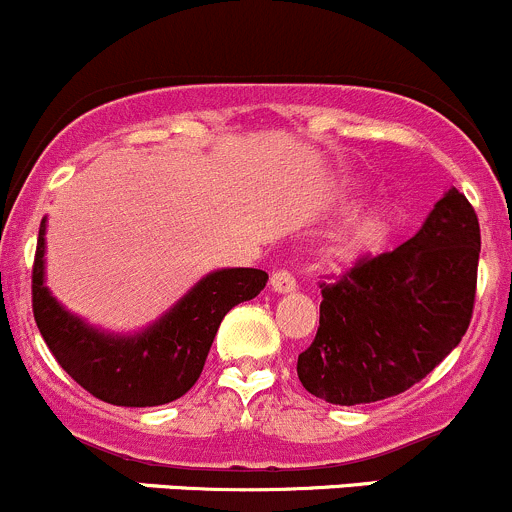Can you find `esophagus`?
<instances>
[{
	"mask_svg": "<svg viewBox=\"0 0 512 512\" xmlns=\"http://www.w3.org/2000/svg\"><path fill=\"white\" fill-rule=\"evenodd\" d=\"M270 287H272V292H277V294H289L297 289V282H294V277L289 275L287 270H277V272H272Z\"/></svg>",
	"mask_w": 512,
	"mask_h": 512,
	"instance_id": "obj_1",
	"label": "esophagus"
}]
</instances>
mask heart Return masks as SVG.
<instances>
[{
	"label": "heart",
	"instance_id": "b5f03b06",
	"mask_svg": "<svg viewBox=\"0 0 512 512\" xmlns=\"http://www.w3.org/2000/svg\"><path fill=\"white\" fill-rule=\"evenodd\" d=\"M401 213L396 205L379 203L369 208L366 213L356 215L347 225L334 230L324 242L322 252L327 260L332 262H352L361 252L371 250V247L381 245L394 235L399 227Z\"/></svg>",
	"mask_w": 512,
	"mask_h": 512
}]
</instances>
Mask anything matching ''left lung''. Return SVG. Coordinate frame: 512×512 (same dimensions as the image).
I'll return each instance as SVG.
<instances>
[{"label":"left lung","mask_w":512,"mask_h":512,"mask_svg":"<svg viewBox=\"0 0 512 512\" xmlns=\"http://www.w3.org/2000/svg\"><path fill=\"white\" fill-rule=\"evenodd\" d=\"M478 255L476 210L451 188L411 240L322 285L317 337L297 359L304 389L359 406L431 374L471 324Z\"/></svg>","instance_id":"1"}]
</instances>
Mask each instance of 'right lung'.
Here are the masks:
<instances>
[{
	"label": "right lung",
	"mask_w": 512,
	"mask_h": 512,
	"mask_svg": "<svg viewBox=\"0 0 512 512\" xmlns=\"http://www.w3.org/2000/svg\"><path fill=\"white\" fill-rule=\"evenodd\" d=\"M46 218L32 272L34 319L61 369L96 399L113 406H163L200 379L220 322L235 304L257 297L267 272L225 267L195 282L141 332L113 334L69 312L46 287Z\"/></svg>",
	"instance_id": "obj_1"
}]
</instances>
